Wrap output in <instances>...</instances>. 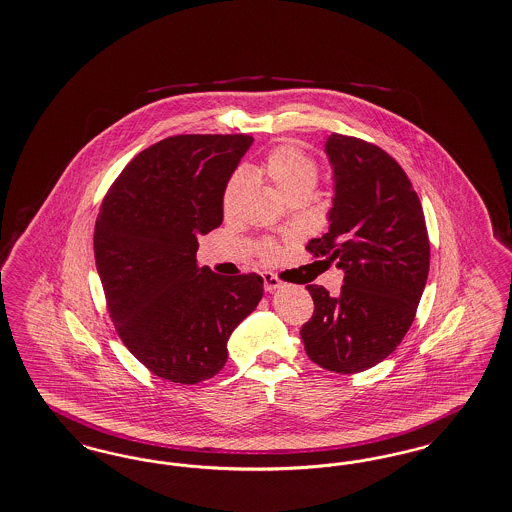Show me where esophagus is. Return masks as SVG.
<instances>
[{"label": "esophagus", "instance_id": "34e87169", "mask_svg": "<svg viewBox=\"0 0 512 512\" xmlns=\"http://www.w3.org/2000/svg\"><path fill=\"white\" fill-rule=\"evenodd\" d=\"M263 280H265V289L268 293H272V291H276V289H280L282 287V282L274 276V274H263Z\"/></svg>", "mask_w": 512, "mask_h": 512}]
</instances>
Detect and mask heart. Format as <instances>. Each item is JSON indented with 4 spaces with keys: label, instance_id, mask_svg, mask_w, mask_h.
Wrapping results in <instances>:
<instances>
[{
    "label": "heart",
    "instance_id": "heart-1",
    "mask_svg": "<svg viewBox=\"0 0 512 512\" xmlns=\"http://www.w3.org/2000/svg\"><path fill=\"white\" fill-rule=\"evenodd\" d=\"M263 173L266 179L272 183V186L278 190L282 198H286L289 192L299 190V188H312L318 177V165L308 156L305 150H301L295 144H280L270 154L266 156L263 164ZM247 175L246 173H236L225 188L223 196V205L225 211H234L238 202L242 200L246 192ZM266 257L274 255V247L265 246L263 249Z\"/></svg>",
    "mask_w": 512,
    "mask_h": 512
}]
</instances>
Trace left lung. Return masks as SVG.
I'll return each mask as SVG.
<instances>
[{"mask_svg": "<svg viewBox=\"0 0 512 512\" xmlns=\"http://www.w3.org/2000/svg\"><path fill=\"white\" fill-rule=\"evenodd\" d=\"M326 154L329 230L307 249L337 261L345 278L337 297L307 286L314 314L301 339L320 368L358 373L383 362L408 333L429 276V234L417 192L385 150L331 133Z\"/></svg>", "mask_w": 512, "mask_h": 512, "instance_id": "1", "label": "left lung"}]
</instances>
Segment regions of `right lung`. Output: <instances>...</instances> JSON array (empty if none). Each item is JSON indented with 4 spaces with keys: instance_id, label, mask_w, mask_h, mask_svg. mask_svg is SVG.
<instances>
[{
    "instance_id": "right-lung-1",
    "label": "right lung",
    "mask_w": 512,
    "mask_h": 512,
    "mask_svg": "<svg viewBox=\"0 0 512 512\" xmlns=\"http://www.w3.org/2000/svg\"><path fill=\"white\" fill-rule=\"evenodd\" d=\"M253 137L177 135L133 158L104 196L95 263L129 352L154 375L196 385L263 297V278L198 266V236L223 223L226 184Z\"/></svg>"
}]
</instances>
